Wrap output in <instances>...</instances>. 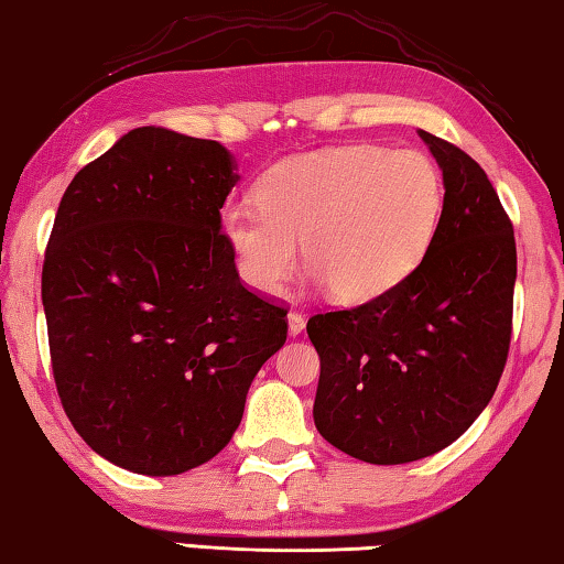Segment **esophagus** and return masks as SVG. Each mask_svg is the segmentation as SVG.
Masks as SVG:
<instances>
[{
  "label": "esophagus",
  "instance_id": "34e87169",
  "mask_svg": "<svg viewBox=\"0 0 564 564\" xmlns=\"http://www.w3.org/2000/svg\"><path fill=\"white\" fill-rule=\"evenodd\" d=\"M303 326H306V318H303V314H299V311H289V334L299 336Z\"/></svg>",
  "mask_w": 564,
  "mask_h": 564
}]
</instances>
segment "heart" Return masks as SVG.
Segmentation results:
<instances>
[{
    "instance_id": "heart-1",
    "label": "heart",
    "mask_w": 564,
    "mask_h": 564,
    "mask_svg": "<svg viewBox=\"0 0 564 564\" xmlns=\"http://www.w3.org/2000/svg\"><path fill=\"white\" fill-rule=\"evenodd\" d=\"M256 198L220 216V236L250 289L279 293L301 240L330 296L361 303L422 263L442 218L444 183L424 153L356 142L281 160L258 181Z\"/></svg>"
}]
</instances>
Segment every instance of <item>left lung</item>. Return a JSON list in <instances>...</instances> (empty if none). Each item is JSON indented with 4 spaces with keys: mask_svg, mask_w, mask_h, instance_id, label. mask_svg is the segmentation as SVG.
<instances>
[{
    "mask_svg": "<svg viewBox=\"0 0 564 564\" xmlns=\"http://www.w3.org/2000/svg\"><path fill=\"white\" fill-rule=\"evenodd\" d=\"M444 177L426 256L394 289L308 318L321 359L318 434L369 464H406L457 442L502 377L517 279L512 220L485 170L419 130Z\"/></svg>",
    "mask_w": 564,
    "mask_h": 564,
    "instance_id": "8db88e82",
    "label": "left lung"
}]
</instances>
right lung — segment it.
<instances>
[{"label":"right lung","instance_id":"right-lung-1","mask_svg":"<svg viewBox=\"0 0 564 564\" xmlns=\"http://www.w3.org/2000/svg\"><path fill=\"white\" fill-rule=\"evenodd\" d=\"M238 183L216 140L135 128L62 195L42 265L52 373L77 434L148 477L230 442L250 381L285 344L220 236Z\"/></svg>","mask_w":564,"mask_h":564}]
</instances>
